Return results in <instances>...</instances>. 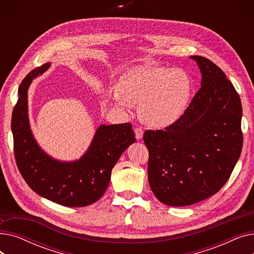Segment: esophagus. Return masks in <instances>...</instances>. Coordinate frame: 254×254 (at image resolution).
Segmentation results:
<instances>
[{
    "label": "esophagus",
    "instance_id": "34e87169",
    "mask_svg": "<svg viewBox=\"0 0 254 254\" xmlns=\"http://www.w3.org/2000/svg\"><path fill=\"white\" fill-rule=\"evenodd\" d=\"M143 134H144V130L141 127L135 128V136H136L137 140H141L143 138Z\"/></svg>",
    "mask_w": 254,
    "mask_h": 254
}]
</instances>
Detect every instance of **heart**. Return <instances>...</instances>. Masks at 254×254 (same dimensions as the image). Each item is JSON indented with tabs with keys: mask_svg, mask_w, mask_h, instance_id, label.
<instances>
[{
	"mask_svg": "<svg viewBox=\"0 0 254 254\" xmlns=\"http://www.w3.org/2000/svg\"><path fill=\"white\" fill-rule=\"evenodd\" d=\"M191 91L190 76L181 69L138 65L126 72L111 98L120 108L140 104L143 122L152 127H167L181 117Z\"/></svg>",
	"mask_w": 254,
	"mask_h": 254,
	"instance_id": "1",
	"label": "heart"
}]
</instances>
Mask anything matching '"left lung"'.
Listing matches in <instances>:
<instances>
[{
	"label": "left lung",
	"instance_id": "1",
	"mask_svg": "<svg viewBox=\"0 0 254 254\" xmlns=\"http://www.w3.org/2000/svg\"><path fill=\"white\" fill-rule=\"evenodd\" d=\"M201 88L176 123L146 130L148 180L163 204L183 207L215 194L229 180L242 151V105L234 85L210 60L190 57Z\"/></svg>",
	"mask_w": 254,
	"mask_h": 254
}]
</instances>
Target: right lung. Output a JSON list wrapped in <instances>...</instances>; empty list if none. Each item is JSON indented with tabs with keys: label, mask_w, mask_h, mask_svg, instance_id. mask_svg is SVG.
Masks as SVG:
<instances>
[{
	"label": "right lung",
	"mask_w": 254,
	"mask_h": 254,
	"mask_svg": "<svg viewBox=\"0 0 254 254\" xmlns=\"http://www.w3.org/2000/svg\"><path fill=\"white\" fill-rule=\"evenodd\" d=\"M49 66L47 63L34 69L19 85L11 120L16 165L25 182L38 194L65 207L88 206L105 193L113 167L135 143V134L130 124L102 125L86 152L77 161L62 162L47 154L35 140L30 127L28 90L33 79Z\"/></svg>",
	"instance_id": "1"
}]
</instances>
